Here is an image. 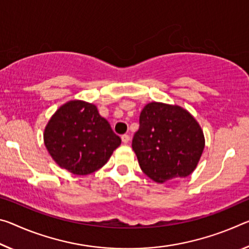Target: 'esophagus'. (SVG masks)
I'll return each mask as SVG.
<instances>
[{
	"label": "esophagus",
	"instance_id": "obj_1",
	"mask_svg": "<svg viewBox=\"0 0 249 249\" xmlns=\"http://www.w3.org/2000/svg\"><path fill=\"white\" fill-rule=\"evenodd\" d=\"M122 142H123L124 144H127L129 142V135H127V134H124V135H122Z\"/></svg>",
	"mask_w": 249,
	"mask_h": 249
}]
</instances>
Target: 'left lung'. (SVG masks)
<instances>
[{
    "instance_id": "obj_1",
    "label": "left lung",
    "mask_w": 249,
    "mask_h": 249,
    "mask_svg": "<svg viewBox=\"0 0 249 249\" xmlns=\"http://www.w3.org/2000/svg\"><path fill=\"white\" fill-rule=\"evenodd\" d=\"M139 164L159 184L191 175L205 147L203 129L195 117L179 105L160 102L146 104L140 128L132 143Z\"/></svg>"
}]
</instances>
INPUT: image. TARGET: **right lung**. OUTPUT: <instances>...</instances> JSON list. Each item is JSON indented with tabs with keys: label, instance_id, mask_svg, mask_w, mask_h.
Here are the masks:
<instances>
[{
	"label": "right lung",
	"instance_id": "obj_1",
	"mask_svg": "<svg viewBox=\"0 0 249 249\" xmlns=\"http://www.w3.org/2000/svg\"><path fill=\"white\" fill-rule=\"evenodd\" d=\"M44 145L53 160L74 175H89L107 163L121 139L89 102L72 100L57 108L45 126Z\"/></svg>",
	"mask_w": 249,
	"mask_h": 249
}]
</instances>
